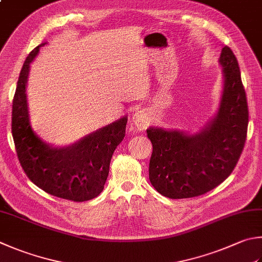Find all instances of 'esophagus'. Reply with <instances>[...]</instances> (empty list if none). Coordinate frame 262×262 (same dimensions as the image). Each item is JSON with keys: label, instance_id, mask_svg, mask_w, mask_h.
Listing matches in <instances>:
<instances>
[{"label": "esophagus", "instance_id": "1", "mask_svg": "<svg viewBox=\"0 0 262 262\" xmlns=\"http://www.w3.org/2000/svg\"><path fill=\"white\" fill-rule=\"evenodd\" d=\"M132 122L139 130H145L149 125V118L141 111H138L132 115Z\"/></svg>", "mask_w": 262, "mask_h": 262}]
</instances>
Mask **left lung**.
Instances as JSON below:
<instances>
[{
	"mask_svg": "<svg viewBox=\"0 0 262 262\" xmlns=\"http://www.w3.org/2000/svg\"><path fill=\"white\" fill-rule=\"evenodd\" d=\"M224 86L218 111L197 132L150 126L149 180L161 195L188 199L215 188L233 172L243 150L249 111L237 59L224 47Z\"/></svg>",
	"mask_w": 262,
	"mask_h": 262,
	"instance_id": "left-lung-1",
	"label": "left lung"
}]
</instances>
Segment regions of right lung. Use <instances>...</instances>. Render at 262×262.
<instances>
[{
	"mask_svg": "<svg viewBox=\"0 0 262 262\" xmlns=\"http://www.w3.org/2000/svg\"><path fill=\"white\" fill-rule=\"evenodd\" d=\"M43 42L28 54L19 75L12 102V137L21 167L33 184L48 194L84 202L100 194L113 152L124 139L127 116L100 127L72 145L52 147L33 130L26 88L31 63Z\"/></svg>",
	"mask_w": 262,
	"mask_h": 262,
	"instance_id": "right-lung-1",
	"label": "right lung"
}]
</instances>
